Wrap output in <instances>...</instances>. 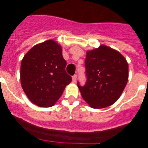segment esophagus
<instances>
[{"label": "esophagus", "mask_w": 148, "mask_h": 148, "mask_svg": "<svg viewBox=\"0 0 148 148\" xmlns=\"http://www.w3.org/2000/svg\"><path fill=\"white\" fill-rule=\"evenodd\" d=\"M77 76L76 74H74V76L72 77V81H73V82H74V83H75V82H76V81H77Z\"/></svg>", "instance_id": "esophagus-1"}]
</instances>
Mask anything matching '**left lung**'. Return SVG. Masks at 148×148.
I'll return each mask as SVG.
<instances>
[{
    "mask_svg": "<svg viewBox=\"0 0 148 148\" xmlns=\"http://www.w3.org/2000/svg\"><path fill=\"white\" fill-rule=\"evenodd\" d=\"M85 85L77 83L84 100L90 108L112 105L123 93L128 81V64L119 51L106 45L87 51Z\"/></svg>",
    "mask_w": 148,
    "mask_h": 148,
    "instance_id": "left-lung-1",
    "label": "left lung"
}]
</instances>
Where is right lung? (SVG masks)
<instances>
[{
    "mask_svg": "<svg viewBox=\"0 0 148 148\" xmlns=\"http://www.w3.org/2000/svg\"><path fill=\"white\" fill-rule=\"evenodd\" d=\"M66 65L62 47L53 40L38 44L27 52L20 74L23 90L31 103L42 108L55 104L71 82Z\"/></svg>",
    "mask_w": 148,
    "mask_h": 148,
    "instance_id": "obj_1",
    "label": "right lung"
}]
</instances>
